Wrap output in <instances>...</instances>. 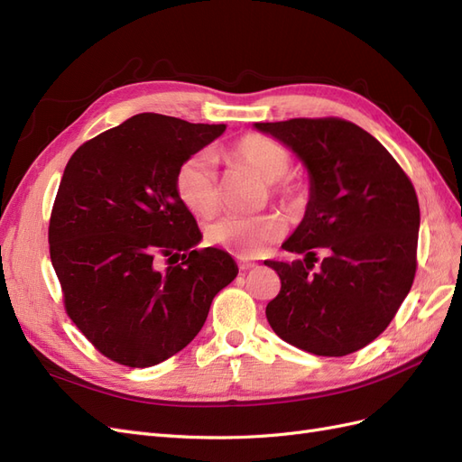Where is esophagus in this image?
Listing matches in <instances>:
<instances>
[{
  "mask_svg": "<svg viewBox=\"0 0 462 462\" xmlns=\"http://www.w3.org/2000/svg\"><path fill=\"white\" fill-rule=\"evenodd\" d=\"M256 262H250V260H245V258H239V268L243 270V272H246V270H253V268H256Z\"/></svg>",
  "mask_w": 462,
  "mask_h": 462,
  "instance_id": "1",
  "label": "esophagus"
}]
</instances>
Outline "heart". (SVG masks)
<instances>
[{
	"label": "heart",
	"instance_id": "heart-1",
	"mask_svg": "<svg viewBox=\"0 0 462 462\" xmlns=\"http://www.w3.org/2000/svg\"><path fill=\"white\" fill-rule=\"evenodd\" d=\"M229 162L246 165L265 183L273 185V192L283 202L295 204L299 200L297 190L289 185H275L283 180L291 170V158L283 146L258 134L241 138L229 150L223 152ZM175 187L180 202L192 214L212 216L219 206V175L217 162L209 150L192 153L179 167ZM285 219L279 214H262L253 217L226 216L206 229V239L216 246L226 248L227 253L253 258L262 254L265 248L282 239L285 235Z\"/></svg>",
	"mask_w": 462,
	"mask_h": 462
}]
</instances>
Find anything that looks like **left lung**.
<instances>
[{"instance_id":"obj_1","label":"left lung","mask_w":462,"mask_h":462,"mask_svg":"<svg viewBox=\"0 0 462 462\" xmlns=\"http://www.w3.org/2000/svg\"><path fill=\"white\" fill-rule=\"evenodd\" d=\"M302 162L310 197L282 245L302 260L268 262L282 279L265 306L283 341L318 356H345L372 343L397 314L416 272L420 208L393 156L343 119L254 123ZM312 247H326L320 270Z\"/></svg>"}]
</instances>
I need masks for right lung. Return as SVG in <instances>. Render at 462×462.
Masks as SVG:
<instances>
[{"label": "right lung", "instance_id": "obj_1", "mask_svg": "<svg viewBox=\"0 0 462 462\" xmlns=\"http://www.w3.org/2000/svg\"><path fill=\"white\" fill-rule=\"evenodd\" d=\"M226 129L138 114L82 144L65 167L51 263L69 318L119 365L156 366L185 348L239 273L223 250H197L202 233L175 187L183 162Z\"/></svg>", "mask_w": 462, "mask_h": 462}]
</instances>
